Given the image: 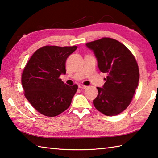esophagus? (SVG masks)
<instances>
[{
	"instance_id": "esophagus-1",
	"label": "esophagus",
	"mask_w": 158,
	"mask_h": 158,
	"mask_svg": "<svg viewBox=\"0 0 158 158\" xmlns=\"http://www.w3.org/2000/svg\"><path fill=\"white\" fill-rule=\"evenodd\" d=\"M78 86L79 88H81V89H85L86 88H87V86L83 85V84H79Z\"/></svg>"
}]
</instances>
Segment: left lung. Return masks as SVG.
I'll return each mask as SVG.
<instances>
[{
  "label": "left lung",
  "instance_id": "obj_1",
  "mask_svg": "<svg viewBox=\"0 0 158 158\" xmlns=\"http://www.w3.org/2000/svg\"><path fill=\"white\" fill-rule=\"evenodd\" d=\"M85 45L93 51L101 72L107 74L103 87H97L94 106L106 116L118 115L130 104L138 87L136 60L124 44L112 38H103Z\"/></svg>",
  "mask_w": 158,
  "mask_h": 158
}]
</instances>
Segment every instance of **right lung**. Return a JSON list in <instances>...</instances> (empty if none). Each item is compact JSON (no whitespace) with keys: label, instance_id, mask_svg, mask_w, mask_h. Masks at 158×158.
<instances>
[{"label":"right lung","instance_id":"add662e5","mask_svg":"<svg viewBox=\"0 0 158 158\" xmlns=\"http://www.w3.org/2000/svg\"><path fill=\"white\" fill-rule=\"evenodd\" d=\"M77 46H45L30 58L22 75V85L27 100L40 114L58 116L69 108L77 85H69L59 78L65 75L66 61Z\"/></svg>","mask_w":158,"mask_h":158}]
</instances>
